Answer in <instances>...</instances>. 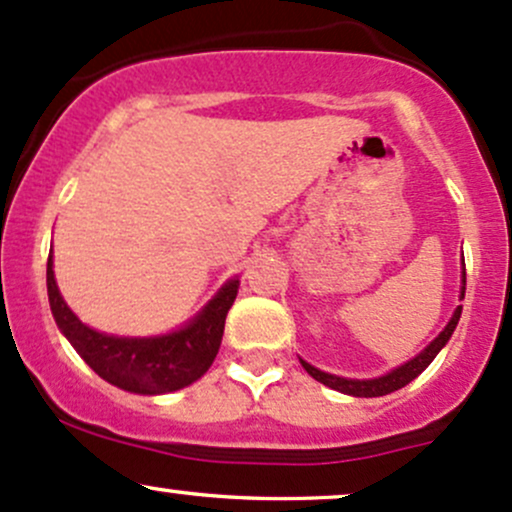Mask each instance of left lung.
Instances as JSON below:
<instances>
[{"mask_svg":"<svg viewBox=\"0 0 512 512\" xmlns=\"http://www.w3.org/2000/svg\"><path fill=\"white\" fill-rule=\"evenodd\" d=\"M462 282H464V286H462V299H464V289H466V272H464ZM459 316H462V306H459L457 311H454V316H452V320H449V323H447V328L442 330V333L437 335V338L432 340L430 345L425 347V350L420 352L418 357H413L411 362H406V364H403V367L393 369L391 374L379 376V379H367V381H359V379H342V376H335V374H325V372H320V369L311 367V364L303 362V359H301V364H303V369H306V372L313 376V379L320 381V384L330 386V389L340 391V393H350V396H359V398L386 396V393L398 391V389H403V386H406V384H411V381L415 379V376H418L420 372H423L425 367H428V364L432 362V359L437 357V352H440L442 347L447 345V340L452 338L454 328H457V323H459Z\"/></svg>","mask_w":512,"mask_h":512,"instance_id":"left-lung-1","label":"left lung"}]
</instances>
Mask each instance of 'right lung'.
<instances>
[{
  "label": "right lung",
  "mask_w": 512,
  "mask_h": 512,
  "mask_svg": "<svg viewBox=\"0 0 512 512\" xmlns=\"http://www.w3.org/2000/svg\"><path fill=\"white\" fill-rule=\"evenodd\" d=\"M238 279L213 296L209 306L187 328L162 338H114L87 328L67 308L48 255V299L55 323L70 345L101 379L133 393H170L201 379L218 355L226 316L238 296Z\"/></svg>",
  "instance_id": "add662e5"
}]
</instances>
